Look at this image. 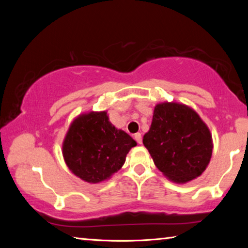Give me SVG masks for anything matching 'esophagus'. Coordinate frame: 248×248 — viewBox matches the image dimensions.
Returning <instances> with one entry per match:
<instances>
[{
	"instance_id": "34e87169",
	"label": "esophagus",
	"mask_w": 248,
	"mask_h": 248,
	"mask_svg": "<svg viewBox=\"0 0 248 248\" xmlns=\"http://www.w3.org/2000/svg\"><path fill=\"white\" fill-rule=\"evenodd\" d=\"M134 139H136V141L138 142V143L142 144V136H141L140 132H138V133L134 134Z\"/></svg>"
}]
</instances>
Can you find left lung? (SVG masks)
<instances>
[{"label": "left lung", "mask_w": 248, "mask_h": 248, "mask_svg": "<svg viewBox=\"0 0 248 248\" xmlns=\"http://www.w3.org/2000/svg\"><path fill=\"white\" fill-rule=\"evenodd\" d=\"M143 144L155 166L176 184H186L202 175L213 150L208 125L195 109L176 102L155 105Z\"/></svg>", "instance_id": "obj_1"}]
</instances>
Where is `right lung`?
Returning <instances> with one entry per match:
<instances>
[{
  "instance_id": "right-lung-1",
  "label": "right lung",
  "mask_w": 248,
  "mask_h": 248,
  "mask_svg": "<svg viewBox=\"0 0 248 248\" xmlns=\"http://www.w3.org/2000/svg\"><path fill=\"white\" fill-rule=\"evenodd\" d=\"M136 145L127 132L109 121L107 111H89L71 123L62 143V155L75 176L98 184L123 167L129 151Z\"/></svg>"
}]
</instances>
